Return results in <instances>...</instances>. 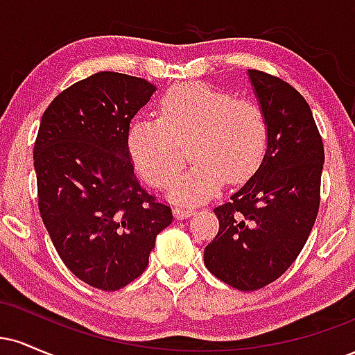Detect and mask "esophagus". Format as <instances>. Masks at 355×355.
<instances>
[{"mask_svg":"<svg viewBox=\"0 0 355 355\" xmlns=\"http://www.w3.org/2000/svg\"><path fill=\"white\" fill-rule=\"evenodd\" d=\"M193 214H197V209H193V207H189V205H177L173 209V215L177 218L191 217Z\"/></svg>","mask_w":355,"mask_h":355,"instance_id":"34e87169","label":"esophagus"}]
</instances>
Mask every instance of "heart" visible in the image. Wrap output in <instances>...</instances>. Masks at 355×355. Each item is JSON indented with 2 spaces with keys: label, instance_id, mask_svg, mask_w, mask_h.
<instances>
[{
  "label": "heart",
  "instance_id": "obj_1",
  "mask_svg": "<svg viewBox=\"0 0 355 355\" xmlns=\"http://www.w3.org/2000/svg\"><path fill=\"white\" fill-rule=\"evenodd\" d=\"M268 132L266 112L254 101L234 100L223 89L190 81L162 95L158 118H135L126 144L137 170L150 185L165 189L173 183V200L200 202L225 180L242 183L257 172ZM187 141L196 164L179 178L184 163L181 144Z\"/></svg>",
  "mask_w": 355,
  "mask_h": 355
}]
</instances>
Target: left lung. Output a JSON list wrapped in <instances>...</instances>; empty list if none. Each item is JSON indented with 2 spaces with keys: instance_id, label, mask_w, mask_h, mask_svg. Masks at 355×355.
I'll return each instance as SVG.
<instances>
[{
  "instance_id": "left-lung-1",
  "label": "left lung",
  "mask_w": 355,
  "mask_h": 355,
  "mask_svg": "<svg viewBox=\"0 0 355 355\" xmlns=\"http://www.w3.org/2000/svg\"><path fill=\"white\" fill-rule=\"evenodd\" d=\"M268 121V145L257 172L215 209L218 234L203 252L209 270L239 291L274 282L300 254L320 203L324 145L311 107L294 87L248 70Z\"/></svg>"
}]
</instances>
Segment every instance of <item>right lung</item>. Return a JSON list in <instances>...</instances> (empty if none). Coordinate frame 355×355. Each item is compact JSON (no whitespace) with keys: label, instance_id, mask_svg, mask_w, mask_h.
<instances>
[{"label":"right lung","instance_id":"obj_1","mask_svg":"<svg viewBox=\"0 0 355 355\" xmlns=\"http://www.w3.org/2000/svg\"><path fill=\"white\" fill-rule=\"evenodd\" d=\"M155 85L101 71L61 92L44 110L33 160L38 207L53 245L92 287L118 291L144 274L170 207L138 183L128 128Z\"/></svg>","mask_w":355,"mask_h":355}]
</instances>
